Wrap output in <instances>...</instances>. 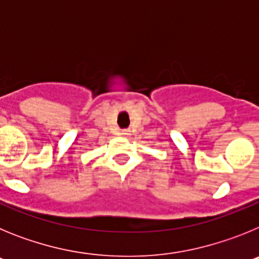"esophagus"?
Here are the masks:
<instances>
[{
  "instance_id": "obj_1",
  "label": "esophagus",
  "mask_w": 259,
  "mask_h": 259,
  "mask_svg": "<svg viewBox=\"0 0 259 259\" xmlns=\"http://www.w3.org/2000/svg\"><path fill=\"white\" fill-rule=\"evenodd\" d=\"M122 135H123V136H128V131H125V130H123Z\"/></svg>"
}]
</instances>
